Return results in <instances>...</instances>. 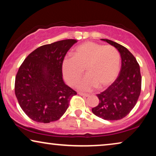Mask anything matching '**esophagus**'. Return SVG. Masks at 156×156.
Listing matches in <instances>:
<instances>
[{
  "mask_svg": "<svg viewBox=\"0 0 156 156\" xmlns=\"http://www.w3.org/2000/svg\"><path fill=\"white\" fill-rule=\"evenodd\" d=\"M78 94H80V95L82 96V97H89V94H84V93H82V92H79Z\"/></svg>",
  "mask_w": 156,
  "mask_h": 156,
  "instance_id": "34e87169",
  "label": "esophagus"
}]
</instances>
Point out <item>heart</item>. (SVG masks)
Instances as JSON below:
<instances>
[{"mask_svg":"<svg viewBox=\"0 0 156 156\" xmlns=\"http://www.w3.org/2000/svg\"><path fill=\"white\" fill-rule=\"evenodd\" d=\"M120 67V54L114 47L89 41L76 47L73 57L64 59L62 72L68 84L72 86L82 77L85 68L87 74L77 87L88 91L97 86L102 89L110 84L116 78Z\"/></svg>","mask_w":156,"mask_h":156,"instance_id":"obj_1","label":"heart"}]
</instances>
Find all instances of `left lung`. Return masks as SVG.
<instances>
[{
  "label": "left lung",
  "instance_id": "obj_1",
  "mask_svg": "<svg viewBox=\"0 0 156 156\" xmlns=\"http://www.w3.org/2000/svg\"><path fill=\"white\" fill-rule=\"evenodd\" d=\"M116 48L121 55V68L116 80L97 94L99 103L92 108L93 114L108 121L124 118L137 103L141 90L140 67L127 48L107 39H101Z\"/></svg>",
  "mask_w": 156,
  "mask_h": 156
}]
</instances>
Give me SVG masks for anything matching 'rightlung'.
<instances>
[{
  "label": "right lung",
  "instance_id": "add662e5",
  "mask_svg": "<svg viewBox=\"0 0 156 156\" xmlns=\"http://www.w3.org/2000/svg\"><path fill=\"white\" fill-rule=\"evenodd\" d=\"M76 40L44 44L32 52L19 68L15 93L25 114L39 123L58 120L76 92L62 79V62Z\"/></svg>",
  "mask_w": 156,
  "mask_h": 156
}]
</instances>
